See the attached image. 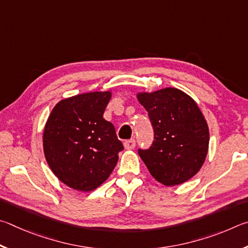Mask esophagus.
Segmentation results:
<instances>
[{
  "instance_id": "esophagus-1",
  "label": "esophagus",
  "mask_w": 248,
  "mask_h": 248,
  "mask_svg": "<svg viewBox=\"0 0 248 248\" xmlns=\"http://www.w3.org/2000/svg\"><path fill=\"white\" fill-rule=\"evenodd\" d=\"M135 145H136L135 140H125L124 141L125 149H128V150L134 149V148H135Z\"/></svg>"
}]
</instances>
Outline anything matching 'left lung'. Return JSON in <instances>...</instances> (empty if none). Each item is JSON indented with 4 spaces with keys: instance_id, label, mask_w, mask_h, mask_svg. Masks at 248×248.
<instances>
[{
    "instance_id": "obj_1",
    "label": "left lung",
    "mask_w": 248,
    "mask_h": 248,
    "mask_svg": "<svg viewBox=\"0 0 248 248\" xmlns=\"http://www.w3.org/2000/svg\"><path fill=\"white\" fill-rule=\"evenodd\" d=\"M137 98L154 128L153 145L138 149L150 174L166 186L192 179L205 162L209 145V129L197 103L176 88L141 93Z\"/></svg>"
}]
</instances>
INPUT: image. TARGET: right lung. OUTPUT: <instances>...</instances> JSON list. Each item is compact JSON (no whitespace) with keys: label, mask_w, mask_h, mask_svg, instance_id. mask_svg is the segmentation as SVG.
Here are the masks:
<instances>
[{"label":"right lung","mask_w":248,"mask_h":248,"mask_svg":"<svg viewBox=\"0 0 248 248\" xmlns=\"http://www.w3.org/2000/svg\"><path fill=\"white\" fill-rule=\"evenodd\" d=\"M110 91L61 100L43 132V151L52 172L71 188L91 192L106 181L124 149L103 113Z\"/></svg>","instance_id":"add662e5"}]
</instances>
